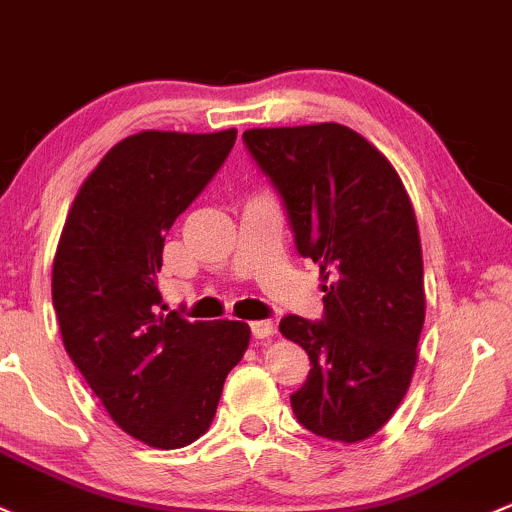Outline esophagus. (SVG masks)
<instances>
[{
    "instance_id": "esophagus-1",
    "label": "esophagus",
    "mask_w": 512,
    "mask_h": 512,
    "mask_svg": "<svg viewBox=\"0 0 512 512\" xmlns=\"http://www.w3.org/2000/svg\"><path fill=\"white\" fill-rule=\"evenodd\" d=\"M250 330H252V335H255L257 340H265L274 333V325L269 323V320H252Z\"/></svg>"
}]
</instances>
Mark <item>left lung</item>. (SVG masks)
<instances>
[{"instance_id": "obj_1", "label": "left lung", "mask_w": 512, "mask_h": 512, "mask_svg": "<svg viewBox=\"0 0 512 512\" xmlns=\"http://www.w3.org/2000/svg\"><path fill=\"white\" fill-rule=\"evenodd\" d=\"M243 143L299 255L328 282L323 318L279 323L311 359L291 393L296 420L325 440H367L401 406L418 359L425 289L411 199L391 162L340 123L252 128Z\"/></svg>"}]
</instances>
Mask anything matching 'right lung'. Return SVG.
<instances>
[{"instance_id": "1", "label": "right lung", "mask_w": 512, "mask_h": 512, "mask_svg": "<svg viewBox=\"0 0 512 512\" xmlns=\"http://www.w3.org/2000/svg\"><path fill=\"white\" fill-rule=\"evenodd\" d=\"M238 131H143L116 143L72 204L53 262L65 350L121 430L177 449L209 430L250 328L165 316L155 272L179 213L216 177Z\"/></svg>"}]
</instances>
